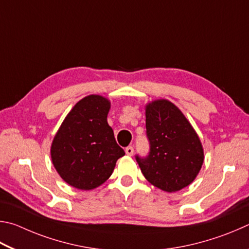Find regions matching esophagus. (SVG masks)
<instances>
[{
	"label": "esophagus",
	"instance_id": "esophagus-1",
	"mask_svg": "<svg viewBox=\"0 0 249 249\" xmlns=\"http://www.w3.org/2000/svg\"><path fill=\"white\" fill-rule=\"evenodd\" d=\"M125 154L129 155V156H132V154H133V147L132 146L125 147Z\"/></svg>",
	"mask_w": 249,
	"mask_h": 249
}]
</instances>
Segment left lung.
Wrapping results in <instances>:
<instances>
[{"label":"left lung","instance_id":"left-lung-1","mask_svg":"<svg viewBox=\"0 0 249 249\" xmlns=\"http://www.w3.org/2000/svg\"><path fill=\"white\" fill-rule=\"evenodd\" d=\"M150 154L137 156L146 180L166 193L189 186L204 160L202 143L189 120L175 104L155 99L145 105Z\"/></svg>","mask_w":249,"mask_h":249}]
</instances>
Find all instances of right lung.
<instances>
[{"instance_id":"right-lung-1","label":"right lung","mask_w":249,"mask_h":249,"mask_svg":"<svg viewBox=\"0 0 249 249\" xmlns=\"http://www.w3.org/2000/svg\"><path fill=\"white\" fill-rule=\"evenodd\" d=\"M110 100L89 95L74 105L52 140V164L60 177L80 190L103 185L124 151L107 122Z\"/></svg>"}]
</instances>
